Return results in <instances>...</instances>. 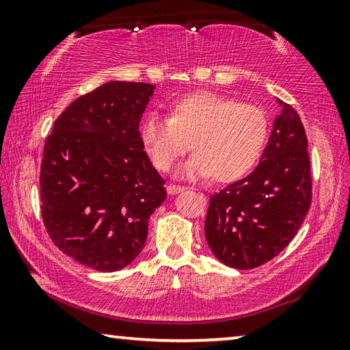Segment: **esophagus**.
<instances>
[{"mask_svg":"<svg viewBox=\"0 0 350 350\" xmlns=\"http://www.w3.org/2000/svg\"><path fill=\"white\" fill-rule=\"evenodd\" d=\"M183 189H185V187L176 185V183H168V185H167V191H168L170 194H177V193L183 191Z\"/></svg>","mask_w":350,"mask_h":350,"instance_id":"obj_1","label":"esophagus"}]
</instances>
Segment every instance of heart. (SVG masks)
Masks as SVG:
<instances>
[{
    "label": "heart",
    "mask_w": 350,
    "mask_h": 350,
    "mask_svg": "<svg viewBox=\"0 0 350 350\" xmlns=\"http://www.w3.org/2000/svg\"><path fill=\"white\" fill-rule=\"evenodd\" d=\"M267 137L262 108L208 91L174 100L170 118L151 112L140 128L142 144L157 170L168 171L193 144L194 154L180 173L191 179L213 176L224 183L250 173Z\"/></svg>",
    "instance_id": "heart-1"
}]
</instances>
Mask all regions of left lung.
Returning a JSON list of instances; mask_svg holds the SVG:
<instances>
[{"mask_svg":"<svg viewBox=\"0 0 350 350\" xmlns=\"http://www.w3.org/2000/svg\"><path fill=\"white\" fill-rule=\"evenodd\" d=\"M281 106L273 131L253 173L210 198L205 236L215 256L228 267H259L286 248L312 202L310 161L303 122Z\"/></svg>","mask_w":350,"mask_h":350,"instance_id":"8db88e82","label":"left lung"}]
</instances>
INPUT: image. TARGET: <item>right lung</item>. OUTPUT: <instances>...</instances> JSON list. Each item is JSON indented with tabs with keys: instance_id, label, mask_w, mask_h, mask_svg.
Returning a JSON list of instances; mask_svg holds the SVG:
<instances>
[{
	"instance_id": "right-lung-1",
	"label": "right lung",
	"mask_w": 350,
	"mask_h": 350,
	"mask_svg": "<svg viewBox=\"0 0 350 350\" xmlns=\"http://www.w3.org/2000/svg\"><path fill=\"white\" fill-rule=\"evenodd\" d=\"M156 88L108 81L74 100L46 139L41 216L52 242L77 262L117 271L139 256L148 221L167 199L139 123Z\"/></svg>"
}]
</instances>
